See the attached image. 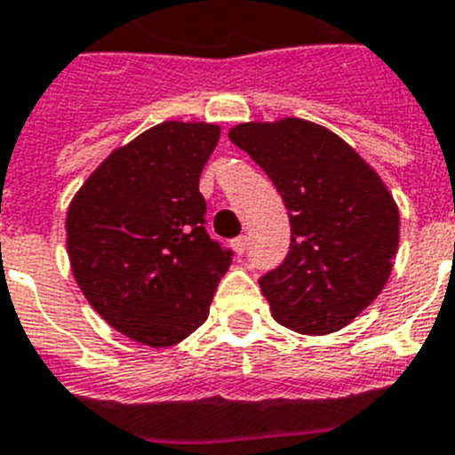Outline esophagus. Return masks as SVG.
I'll use <instances>...</instances> for the list:
<instances>
[{
	"label": "esophagus",
	"mask_w": 455,
	"mask_h": 455,
	"mask_svg": "<svg viewBox=\"0 0 455 455\" xmlns=\"http://www.w3.org/2000/svg\"><path fill=\"white\" fill-rule=\"evenodd\" d=\"M246 246H248V236H236L235 241H232V248H235V252L236 255H243V252H246Z\"/></svg>",
	"instance_id": "1"
}]
</instances>
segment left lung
<instances>
[{
    "label": "left lung",
    "instance_id": "obj_1",
    "mask_svg": "<svg viewBox=\"0 0 455 455\" xmlns=\"http://www.w3.org/2000/svg\"><path fill=\"white\" fill-rule=\"evenodd\" d=\"M289 209L291 246L259 280L271 315L300 335L351 323L387 284L399 248V207L376 171L335 132L303 118L230 130Z\"/></svg>",
    "mask_w": 455,
    "mask_h": 455
}]
</instances>
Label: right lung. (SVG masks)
<instances>
[{
	"label": "right lung",
	"instance_id": "obj_1",
	"mask_svg": "<svg viewBox=\"0 0 455 455\" xmlns=\"http://www.w3.org/2000/svg\"><path fill=\"white\" fill-rule=\"evenodd\" d=\"M220 139L212 123L166 120L116 148L66 216L72 275L111 328L143 347L187 339L232 264L204 230L200 172Z\"/></svg>",
	"mask_w": 455,
	"mask_h": 455
}]
</instances>
